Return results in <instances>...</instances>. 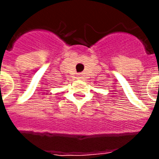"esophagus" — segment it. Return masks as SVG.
I'll return each mask as SVG.
<instances>
[{"label":"esophagus","mask_w":159,"mask_h":159,"mask_svg":"<svg viewBox=\"0 0 159 159\" xmlns=\"http://www.w3.org/2000/svg\"><path fill=\"white\" fill-rule=\"evenodd\" d=\"M78 78H80V79H81V78H82V75L80 74V73L79 75H78Z\"/></svg>","instance_id":"1"}]
</instances>
